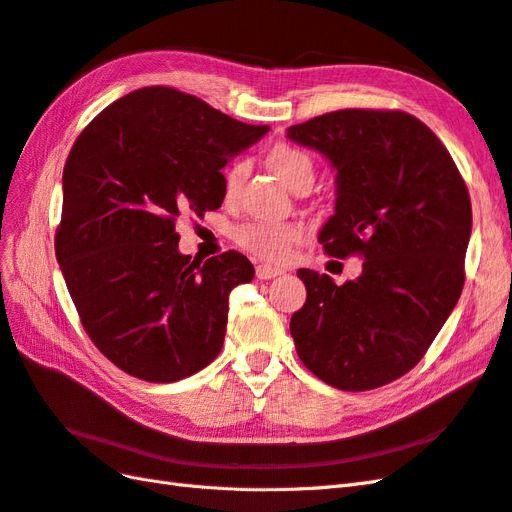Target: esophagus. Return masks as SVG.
<instances>
[{
  "label": "esophagus",
  "mask_w": 512,
  "mask_h": 512,
  "mask_svg": "<svg viewBox=\"0 0 512 512\" xmlns=\"http://www.w3.org/2000/svg\"><path fill=\"white\" fill-rule=\"evenodd\" d=\"M284 275V269L280 267H271V265H258L256 267V277L258 280H273V277Z\"/></svg>",
  "instance_id": "34e87169"
}]
</instances>
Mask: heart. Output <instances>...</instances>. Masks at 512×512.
<instances>
[{
    "label": "heart",
    "mask_w": 512,
    "mask_h": 512,
    "mask_svg": "<svg viewBox=\"0 0 512 512\" xmlns=\"http://www.w3.org/2000/svg\"><path fill=\"white\" fill-rule=\"evenodd\" d=\"M267 166L271 168L273 175H277L288 185L290 190H294L301 183H312L316 173L312 156H309L307 151L286 143L275 145L269 151ZM243 179H245L243 164H232L226 170V177H224L226 200H232L237 196ZM301 239H303V230L294 224H245L237 230V241L243 250L271 262H282L290 258L292 247Z\"/></svg>",
    "instance_id": "obj_1"
}]
</instances>
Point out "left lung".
<instances>
[{
	"instance_id": "left-lung-1",
	"label": "left lung",
	"mask_w": 512,
	"mask_h": 512,
	"mask_svg": "<svg viewBox=\"0 0 512 512\" xmlns=\"http://www.w3.org/2000/svg\"><path fill=\"white\" fill-rule=\"evenodd\" d=\"M335 170V213L318 241L363 256L354 282L299 269L307 301L290 335L303 365L339 391L389 384L423 359L455 309L472 232L466 183L423 121L346 108L290 126Z\"/></svg>"
}]
</instances>
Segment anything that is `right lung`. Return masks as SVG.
<instances>
[{"label": "right lung", "mask_w": 512, "mask_h": 512, "mask_svg": "<svg viewBox=\"0 0 512 512\" xmlns=\"http://www.w3.org/2000/svg\"><path fill=\"white\" fill-rule=\"evenodd\" d=\"M267 132L173 87H145L76 138L55 254L91 342L126 374L177 382L220 354L230 290L254 267L239 252L190 260L175 222L220 209L222 168Z\"/></svg>", "instance_id": "add662e5"}]
</instances>
